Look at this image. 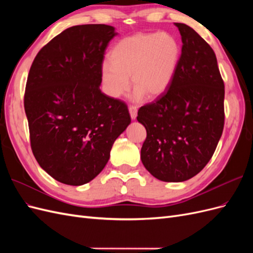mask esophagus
Returning a JSON list of instances; mask_svg holds the SVG:
<instances>
[{"label":"esophagus","instance_id":"esophagus-1","mask_svg":"<svg viewBox=\"0 0 253 253\" xmlns=\"http://www.w3.org/2000/svg\"><path fill=\"white\" fill-rule=\"evenodd\" d=\"M128 112H129V115H131L132 120H135L136 117H137V108H136V106H133V105L129 106Z\"/></svg>","mask_w":253,"mask_h":253}]
</instances>
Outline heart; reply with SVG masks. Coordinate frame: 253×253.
Segmentation results:
<instances>
[{
  "label": "heart",
  "instance_id": "b5f03b06",
  "mask_svg": "<svg viewBox=\"0 0 253 253\" xmlns=\"http://www.w3.org/2000/svg\"><path fill=\"white\" fill-rule=\"evenodd\" d=\"M181 48L169 33L136 34L121 39L109 53V61L101 64L100 75L104 90L119 98L133 87L132 99H156L169 89L177 71Z\"/></svg>",
  "mask_w": 253,
  "mask_h": 253
}]
</instances>
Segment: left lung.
Masks as SVG:
<instances>
[{
	"label": "left lung",
	"instance_id": "left-lung-1",
	"mask_svg": "<svg viewBox=\"0 0 253 253\" xmlns=\"http://www.w3.org/2000/svg\"><path fill=\"white\" fill-rule=\"evenodd\" d=\"M181 56L171 86L155 102L141 106L137 120L147 129L141 162L168 182L192 178L209 163L224 128L225 86L216 56L193 28L174 23Z\"/></svg>",
	"mask_w": 253,
	"mask_h": 253
}]
</instances>
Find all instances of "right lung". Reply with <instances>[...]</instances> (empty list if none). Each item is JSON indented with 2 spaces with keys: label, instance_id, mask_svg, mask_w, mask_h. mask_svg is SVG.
I'll use <instances>...</instances> for the list:
<instances>
[{
  "label": "right lung",
  "instance_id": "obj_1",
  "mask_svg": "<svg viewBox=\"0 0 253 253\" xmlns=\"http://www.w3.org/2000/svg\"><path fill=\"white\" fill-rule=\"evenodd\" d=\"M117 35L104 24L70 27L30 67L24 108L32 150L42 169L65 185L93 180L131 124L126 103L100 89L104 51Z\"/></svg>",
  "mask_w": 253,
  "mask_h": 253
}]
</instances>
